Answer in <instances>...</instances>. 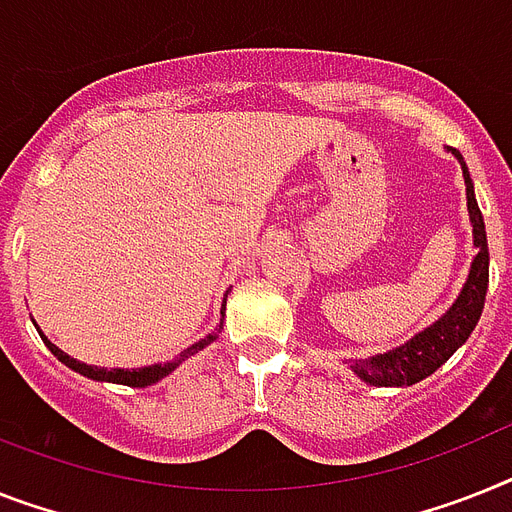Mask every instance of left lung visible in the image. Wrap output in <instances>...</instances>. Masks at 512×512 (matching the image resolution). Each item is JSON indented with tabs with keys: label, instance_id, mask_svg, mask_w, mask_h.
Here are the masks:
<instances>
[{
	"label": "left lung",
	"instance_id": "obj_1",
	"mask_svg": "<svg viewBox=\"0 0 512 512\" xmlns=\"http://www.w3.org/2000/svg\"><path fill=\"white\" fill-rule=\"evenodd\" d=\"M450 151L460 159L463 177H466L468 214H471V225H474V246L479 248V253H476L474 264H471V274H468L463 293L458 295L453 308L437 324H432L421 335L413 337L411 342H405V345L390 350V353L353 363V371L358 377L366 384H374V387H403V384H416L429 377V374H434L468 340V335L474 332L476 322H479L481 308H484L489 285L487 230H484V217H481L479 204H476L474 183H471L466 162H463V156L458 151Z\"/></svg>",
	"mask_w": 512,
	"mask_h": 512
}]
</instances>
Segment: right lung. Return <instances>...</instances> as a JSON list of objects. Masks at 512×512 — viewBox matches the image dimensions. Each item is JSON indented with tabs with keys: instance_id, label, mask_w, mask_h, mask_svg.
I'll return each instance as SVG.
<instances>
[{
	"instance_id": "1",
	"label": "right lung",
	"mask_w": 512,
	"mask_h": 512,
	"mask_svg": "<svg viewBox=\"0 0 512 512\" xmlns=\"http://www.w3.org/2000/svg\"><path fill=\"white\" fill-rule=\"evenodd\" d=\"M41 340L46 342V348L52 350L54 356L59 358V361L65 363V366H70V369H75L78 374H83V377L88 379H101V382H117V384H128V387H149V384L159 382V379H164L167 374H172V371L180 366V363L185 361L188 356H193V353H198L201 348H206L211 340H214V335L204 337L201 342H196V345H190L188 350H183L180 356L175 358V361L170 363H156V366H146V369H99V366H86V363L75 361V358H70L67 353H62L59 348H54L52 342L46 340V337H41Z\"/></svg>"
}]
</instances>
